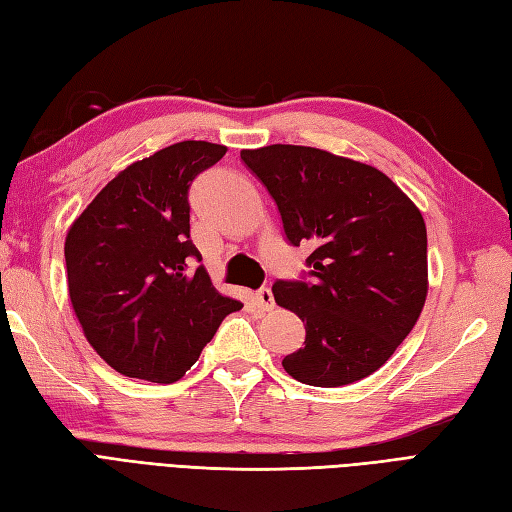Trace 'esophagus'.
Returning <instances> with one entry per match:
<instances>
[{
  "mask_svg": "<svg viewBox=\"0 0 512 512\" xmlns=\"http://www.w3.org/2000/svg\"><path fill=\"white\" fill-rule=\"evenodd\" d=\"M254 304L258 306V310H263V313H269L273 310V293L271 289H260L254 293Z\"/></svg>",
  "mask_w": 512,
  "mask_h": 512,
  "instance_id": "1",
  "label": "esophagus"
}]
</instances>
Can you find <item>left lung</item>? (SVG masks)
I'll return each mask as SVG.
<instances>
[{
	"label": "left lung",
	"mask_w": 512,
	"mask_h": 512,
	"mask_svg": "<svg viewBox=\"0 0 512 512\" xmlns=\"http://www.w3.org/2000/svg\"><path fill=\"white\" fill-rule=\"evenodd\" d=\"M241 158L263 180L286 239L310 243L313 282H276V304L304 321V347L282 360L310 386H345L378 371L428 297L421 210L380 169L326 149L267 145Z\"/></svg>",
	"instance_id": "1"
}]
</instances>
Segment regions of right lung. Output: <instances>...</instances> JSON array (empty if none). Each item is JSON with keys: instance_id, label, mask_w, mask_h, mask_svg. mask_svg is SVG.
I'll list each match as a JSON object with an SVG mask.
<instances>
[{"instance_id": "add662e5", "label": "right lung", "mask_w": 512, "mask_h": 512, "mask_svg": "<svg viewBox=\"0 0 512 512\" xmlns=\"http://www.w3.org/2000/svg\"><path fill=\"white\" fill-rule=\"evenodd\" d=\"M228 147L182 141L119 171L65 239L69 299L86 341L128 378L180 380L223 317L221 295L191 243L189 186Z\"/></svg>"}]
</instances>
